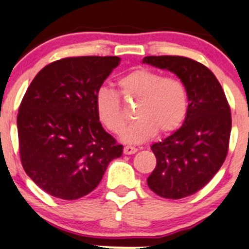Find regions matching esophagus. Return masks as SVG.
Instances as JSON below:
<instances>
[{"label": "esophagus", "instance_id": "esophagus-1", "mask_svg": "<svg viewBox=\"0 0 249 249\" xmlns=\"http://www.w3.org/2000/svg\"><path fill=\"white\" fill-rule=\"evenodd\" d=\"M138 152V148L133 146H125L124 147V154L125 155H132V154H135Z\"/></svg>", "mask_w": 249, "mask_h": 249}]
</instances>
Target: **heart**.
I'll return each mask as SVG.
<instances>
[{
  "mask_svg": "<svg viewBox=\"0 0 249 249\" xmlns=\"http://www.w3.org/2000/svg\"><path fill=\"white\" fill-rule=\"evenodd\" d=\"M119 94L125 100H138L134 121L122 133L127 143H141L156 132L169 134L178 130L186 118L188 94L185 84L176 77H163L149 68H137L118 80ZM94 105L99 121L107 130L118 134L125 126L121 97L112 89L96 90Z\"/></svg>",
  "mask_w": 249,
  "mask_h": 249,
  "instance_id": "obj_1",
  "label": "heart"
}]
</instances>
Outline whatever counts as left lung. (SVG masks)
Segmentation results:
<instances>
[{"label": "left lung", "mask_w": 249, "mask_h": 249, "mask_svg": "<svg viewBox=\"0 0 249 249\" xmlns=\"http://www.w3.org/2000/svg\"><path fill=\"white\" fill-rule=\"evenodd\" d=\"M143 63L174 72L185 84L188 110L182 126L154 143L156 166L147 179L154 193L182 199L206 186L224 163L231 134V109L215 74L184 56H147Z\"/></svg>", "instance_id": "1"}]
</instances>
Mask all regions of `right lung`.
Segmentation results:
<instances>
[{"label":"right lung","instance_id":"1","mask_svg":"<svg viewBox=\"0 0 249 249\" xmlns=\"http://www.w3.org/2000/svg\"><path fill=\"white\" fill-rule=\"evenodd\" d=\"M117 56H78L46 65L28 86L17 116L19 155L41 190L77 200L96 188L123 146L103 130L94 97Z\"/></svg>","mask_w":249,"mask_h":249}]
</instances>
